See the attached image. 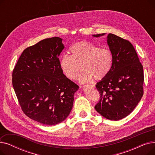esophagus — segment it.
<instances>
[{
	"label": "esophagus",
	"mask_w": 155,
	"mask_h": 155,
	"mask_svg": "<svg viewBox=\"0 0 155 155\" xmlns=\"http://www.w3.org/2000/svg\"><path fill=\"white\" fill-rule=\"evenodd\" d=\"M90 87L91 88H94V85H85L84 86V87Z\"/></svg>",
	"instance_id": "esophagus-1"
}]
</instances>
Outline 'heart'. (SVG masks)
<instances>
[{
  "mask_svg": "<svg viewBox=\"0 0 155 155\" xmlns=\"http://www.w3.org/2000/svg\"><path fill=\"white\" fill-rule=\"evenodd\" d=\"M71 55H63L60 61L63 73L68 78L76 80L79 77L80 83L89 82L94 78L101 80L110 72L113 63L112 52L107 48H99L87 41H80L70 49Z\"/></svg>",
  "mask_w": 155,
  "mask_h": 155,
  "instance_id": "b5f03b06",
  "label": "heart"
}]
</instances>
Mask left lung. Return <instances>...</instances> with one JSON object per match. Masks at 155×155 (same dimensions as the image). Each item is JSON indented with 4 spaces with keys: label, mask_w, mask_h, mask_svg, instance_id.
I'll use <instances>...</instances> for the list:
<instances>
[{
    "label": "left lung",
    "mask_w": 155,
    "mask_h": 155,
    "mask_svg": "<svg viewBox=\"0 0 155 155\" xmlns=\"http://www.w3.org/2000/svg\"><path fill=\"white\" fill-rule=\"evenodd\" d=\"M107 43L113 56L112 67L108 75L95 85L101 99L95 109L104 117L118 120L131 114L142 98L143 68L129 41L109 33Z\"/></svg>",
    "instance_id": "left-lung-1"
}]
</instances>
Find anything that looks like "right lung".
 I'll list each match as a JSON object with an SVG mask.
<instances>
[{"instance_id": "right-lung-1", "label": "right lung", "mask_w": 155, "mask_h": 155, "mask_svg": "<svg viewBox=\"0 0 155 155\" xmlns=\"http://www.w3.org/2000/svg\"><path fill=\"white\" fill-rule=\"evenodd\" d=\"M62 41L47 38L27 48L12 72L13 88L22 111L45 125L58 124L68 116L79 88L61 70Z\"/></svg>"}]
</instances>
